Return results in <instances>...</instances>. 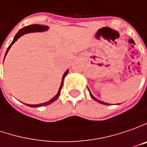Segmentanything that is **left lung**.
Wrapping results in <instances>:
<instances>
[{
  "instance_id": "1",
  "label": "left lung",
  "mask_w": 147,
  "mask_h": 147,
  "mask_svg": "<svg viewBox=\"0 0 147 147\" xmlns=\"http://www.w3.org/2000/svg\"><path fill=\"white\" fill-rule=\"evenodd\" d=\"M89 94H90V97L94 99V100H95V101H97L98 102H99V103H102V104H104V105H109L108 103H107V102H102V101H100V100H98V99H97L96 98H94V96H93V94L90 93V91H89Z\"/></svg>"
}]
</instances>
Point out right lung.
Masks as SVG:
<instances>
[{
    "instance_id": "obj_1",
    "label": "right lung",
    "mask_w": 147,
    "mask_h": 147,
    "mask_svg": "<svg viewBox=\"0 0 147 147\" xmlns=\"http://www.w3.org/2000/svg\"><path fill=\"white\" fill-rule=\"evenodd\" d=\"M49 29V27L47 26H44V25H39V24H32V25H29V26H27V27H24L22 29H20L19 31L18 32V33L15 35V36H14V38H13V41H12V43L9 45V46L8 47L7 50H6V53H5V55H6V53H8V51H9V49H10L11 47V45H13L17 40H18L20 36H22L24 34H27V33H30V32H45V31H47ZM68 73V70H67L66 71H65V73L63 74V78H62V82H61V85H60V87H59V89H58V94H56L54 97H53V98L50 99L49 101L48 102H44V103H40V104H37V105H30V104H25L26 106H28V107H44V106H47L49 104L52 103L54 101H56L58 98L59 97V95L61 94V89H62V87H63V80L65 78V76L67 75Z\"/></svg>"
}]
</instances>
